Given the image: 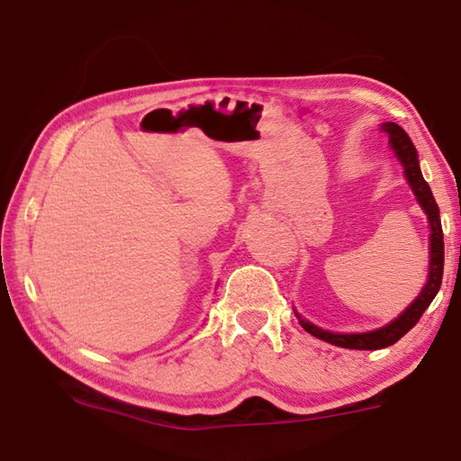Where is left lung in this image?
Instances as JSON below:
<instances>
[{
	"instance_id": "obj_1",
	"label": "left lung",
	"mask_w": 461,
	"mask_h": 461,
	"mask_svg": "<svg viewBox=\"0 0 461 461\" xmlns=\"http://www.w3.org/2000/svg\"><path fill=\"white\" fill-rule=\"evenodd\" d=\"M382 131L388 132L390 136V146H393L398 160L404 164V172L406 178L412 185V190L416 194V198L422 205L424 212L428 213L429 220V273H428V283L426 287L420 293L418 299L410 305L402 315H400L396 321L390 322V325L382 327L378 330L372 332H360V335H339V332H329L322 330L315 325H311L309 321H303L297 312L303 329L311 332L312 337H317L321 340H327L330 345H337L342 348H357V350H378L394 345L400 339H402L406 332L412 329L420 317L424 315V311L429 307V303L436 297V293L439 291V285H442V276H444V231H442V221H439V210L438 203L432 195V190H429L428 182L424 180L422 172H420L418 166V154L410 136L404 132L402 126H398L396 122H384L382 124Z\"/></svg>"
}]
</instances>
